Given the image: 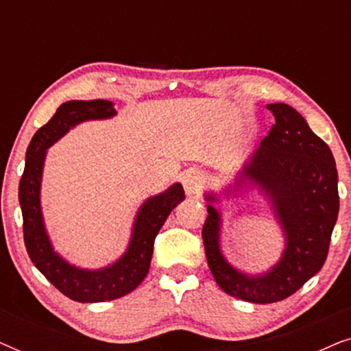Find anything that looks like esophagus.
<instances>
[{
    "label": "esophagus",
    "mask_w": 351,
    "mask_h": 351,
    "mask_svg": "<svg viewBox=\"0 0 351 351\" xmlns=\"http://www.w3.org/2000/svg\"><path fill=\"white\" fill-rule=\"evenodd\" d=\"M201 182H203V176L196 169H189L182 174V184L186 195H196L201 189Z\"/></svg>",
    "instance_id": "34e87169"
}]
</instances>
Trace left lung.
Here are the masks:
<instances>
[{
    "label": "left lung",
    "mask_w": 351,
    "mask_h": 351,
    "mask_svg": "<svg viewBox=\"0 0 351 351\" xmlns=\"http://www.w3.org/2000/svg\"><path fill=\"white\" fill-rule=\"evenodd\" d=\"M275 117L268 136L219 193L206 191L208 219L203 243L209 270L220 289L251 304H273L299 291L323 268L337 222V167L330 148L287 104L267 105ZM257 188L285 234V249L275 266L257 276L234 269L219 249L221 215L213 208L230 195Z\"/></svg>",
    "instance_id": "1"
}]
</instances>
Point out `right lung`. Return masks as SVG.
<instances>
[{"instance_id":"add662e5","label":"right lung","mask_w":351,"mask_h":351,"mask_svg":"<svg viewBox=\"0 0 351 351\" xmlns=\"http://www.w3.org/2000/svg\"><path fill=\"white\" fill-rule=\"evenodd\" d=\"M117 114L110 100H69L62 104L49 123L33 136L25 155L19 203L23 217V239L35 267L71 300L94 304L114 300L129 294L143 281L150 270L153 244L166 219L185 199L179 182L143 201L134 219L126 252L117 262L97 270L80 268L54 251L41 210V180L47 148L65 136L71 128L93 119H108Z\"/></svg>"}]
</instances>
